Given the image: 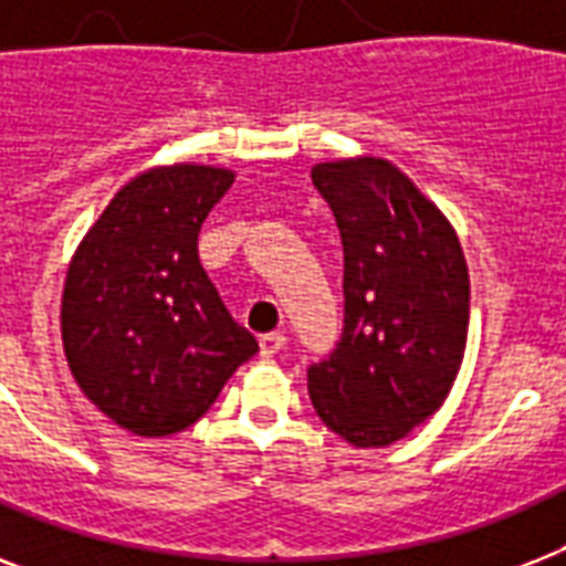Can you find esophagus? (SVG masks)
<instances>
[{
    "instance_id": "obj_1",
    "label": "esophagus",
    "mask_w": 566,
    "mask_h": 566,
    "mask_svg": "<svg viewBox=\"0 0 566 566\" xmlns=\"http://www.w3.org/2000/svg\"><path fill=\"white\" fill-rule=\"evenodd\" d=\"M261 355L264 358H273V355H279L284 349V344H287V337L282 335V332H270V335H261Z\"/></svg>"
}]
</instances>
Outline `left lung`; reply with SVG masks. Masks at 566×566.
I'll return each mask as SVG.
<instances>
[{"label": "left lung", "instance_id": "left-lung-1", "mask_svg": "<svg viewBox=\"0 0 566 566\" xmlns=\"http://www.w3.org/2000/svg\"><path fill=\"white\" fill-rule=\"evenodd\" d=\"M344 240V335L308 367L319 420L353 447H390L429 420L464 361L470 275L455 229L385 158L317 164Z\"/></svg>", "mask_w": 566, "mask_h": 566}]
</instances>
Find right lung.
Segmentation results:
<instances>
[{
  "instance_id": "obj_1",
  "label": "right lung",
  "mask_w": 566,
  "mask_h": 566,
  "mask_svg": "<svg viewBox=\"0 0 566 566\" xmlns=\"http://www.w3.org/2000/svg\"><path fill=\"white\" fill-rule=\"evenodd\" d=\"M231 181L234 172L205 164L140 172L117 190L66 270V364L82 394L140 438L193 426L258 353L196 249Z\"/></svg>"
}]
</instances>
